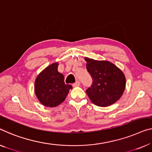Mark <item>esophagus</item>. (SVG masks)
<instances>
[{
  "label": "esophagus",
  "instance_id": "esophagus-1",
  "mask_svg": "<svg viewBox=\"0 0 152 152\" xmlns=\"http://www.w3.org/2000/svg\"><path fill=\"white\" fill-rule=\"evenodd\" d=\"M80 85V83L79 82V81H77V82H76L75 83H74L73 85H72V86H73L74 87H79V86Z\"/></svg>",
  "mask_w": 152,
  "mask_h": 152
}]
</instances>
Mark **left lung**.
Returning a JSON list of instances; mask_svg holds the SVG:
<instances>
[{"instance_id":"left-lung-1","label":"left lung","mask_w":152,"mask_h":152,"mask_svg":"<svg viewBox=\"0 0 152 152\" xmlns=\"http://www.w3.org/2000/svg\"><path fill=\"white\" fill-rule=\"evenodd\" d=\"M87 69L93 84L86 90L94 104L106 107L114 104L123 95L126 77L116 65L107 61H96L85 57Z\"/></svg>"}]
</instances>
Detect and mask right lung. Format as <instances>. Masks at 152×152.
<instances>
[{
  "mask_svg": "<svg viewBox=\"0 0 152 152\" xmlns=\"http://www.w3.org/2000/svg\"><path fill=\"white\" fill-rule=\"evenodd\" d=\"M58 63H54L39 73L35 81V93L39 101L48 107L61 104L72 85H65L64 76L58 72Z\"/></svg>",
  "mask_w": 152,
  "mask_h": 152,
  "instance_id": "add662e5",
  "label": "right lung"
}]
</instances>
